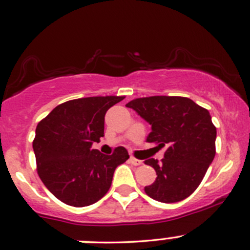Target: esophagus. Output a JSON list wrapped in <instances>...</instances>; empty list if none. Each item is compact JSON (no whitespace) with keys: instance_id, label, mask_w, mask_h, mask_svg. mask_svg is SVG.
Wrapping results in <instances>:
<instances>
[{"instance_id":"1","label":"esophagus","mask_w":250,"mask_h":250,"mask_svg":"<svg viewBox=\"0 0 250 250\" xmlns=\"http://www.w3.org/2000/svg\"><path fill=\"white\" fill-rule=\"evenodd\" d=\"M129 161H130V163L133 164V165H135V167H138V165L142 164V161H141V159L135 158V157H133V156H131V157L129 158Z\"/></svg>"}]
</instances>
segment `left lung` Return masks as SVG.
Returning <instances> with one entry per match:
<instances>
[{
    "instance_id": "1",
    "label": "left lung",
    "mask_w": 250,
    "mask_h": 250,
    "mask_svg": "<svg viewBox=\"0 0 250 250\" xmlns=\"http://www.w3.org/2000/svg\"><path fill=\"white\" fill-rule=\"evenodd\" d=\"M125 106L151 125L146 142L164 148V158L144 161L156 171V180L144 191L161 203H177L197 190L215 156L216 128L209 112L191 99L155 95Z\"/></svg>"
}]
</instances>
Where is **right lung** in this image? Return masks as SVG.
Instances as JSON below:
<instances>
[{
	"label": "right lung",
	"mask_w": 250,
	"mask_h": 250,
	"mask_svg": "<svg viewBox=\"0 0 250 250\" xmlns=\"http://www.w3.org/2000/svg\"><path fill=\"white\" fill-rule=\"evenodd\" d=\"M125 96H89L60 104L36 128L32 142L37 173L57 199L74 207L100 200L114 171L129 158L117 146L107 156L92 149L104 137V114Z\"/></svg>",
	"instance_id": "add662e5"
}]
</instances>
